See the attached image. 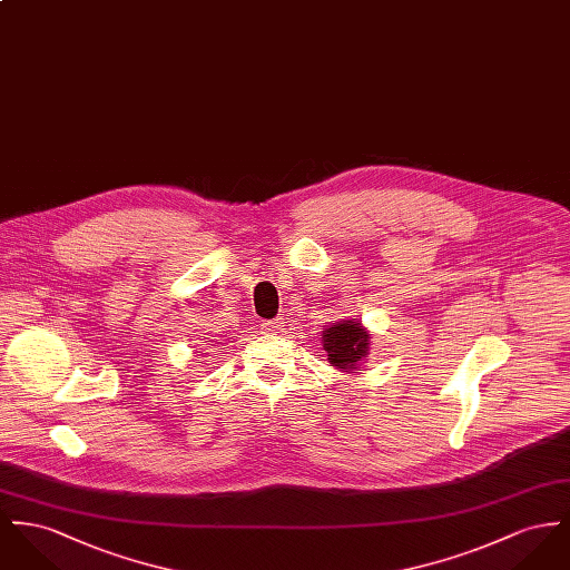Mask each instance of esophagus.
Segmentation results:
<instances>
[{
    "instance_id": "34e87169",
    "label": "esophagus",
    "mask_w": 570,
    "mask_h": 570,
    "mask_svg": "<svg viewBox=\"0 0 570 570\" xmlns=\"http://www.w3.org/2000/svg\"><path fill=\"white\" fill-rule=\"evenodd\" d=\"M263 327L266 332L277 334V332H282V330H284V318H271V321H264Z\"/></svg>"
}]
</instances>
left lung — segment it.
<instances>
[{
	"mask_svg": "<svg viewBox=\"0 0 570 570\" xmlns=\"http://www.w3.org/2000/svg\"><path fill=\"white\" fill-rule=\"evenodd\" d=\"M323 347L330 364L353 371L355 364L368 353V334L357 321H343L323 332Z\"/></svg>",
	"mask_w": 570,
	"mask_h": 570,
	"instance_id": "8db88e82",
	"label": "left lung"
}]
</instances>
